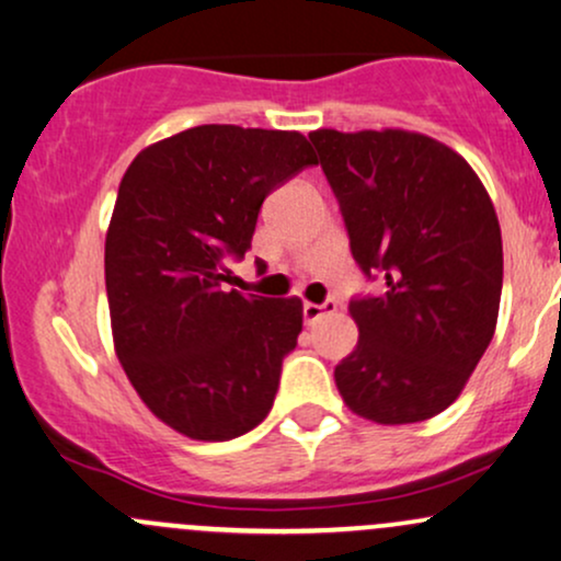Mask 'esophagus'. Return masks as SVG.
I'll list each match as a JSON object with an SVG mask.
<instances>
[{
	"label": "esophagus",
	"mask_w": 561,
	"mask_h": 561,
	"mask_svg": "<svg viewBox=\"0 0 561 561\" xmlns=\"http://www.w3.org/2000/svg\"><path fill=\"white\" fill-rule=\"evenodd\" d=\"M337 311V300H324V302H306L302 306V317H306V324H317L321 317H327V313H334Z\"/></svg>",
	"instance_id": "1"
}]
</instances>
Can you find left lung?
Wrapping results in <instances>:
<instances>
[{
	"mask_svg": "<svg viewBox=\"0 0 561 561\" xmlns=\"http://www.w3.org/2000/svg\"><path fill=\"white\" fill-rule=\"evenodd\" d=\"M351 253L385 272L379 298L351 300L358 345L334 369L353 414L411 424L448 409L491 345L504 250L491 195L459 152L427 134H308Z\"/></svg>",
	"mask_w": 561,
	"mask_h": 561,
	"instance_id": "1",
	"label": "left lung"
}]
</instances>
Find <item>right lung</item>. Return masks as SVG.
Masks as SVG:
<instances>
[{
    "instance_id": "1",
    "label": "right lung",
    "mask_w": 561,
    "mask_h": 561,
    "mask_svg": "<svg viewBox=\"0 0 561 561\" xmlns=\"http://www.w3.org/2000/svg\"><path fill=\"white\" fill-rule=\"evenodd\" d=\"M300 131L208 124L145 147L105 237L115 356L141 403L192 440H231L266 420L300 298L227 293L276 184L317 165Z\"/></svg>"
}]
</instances>
